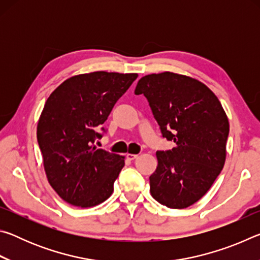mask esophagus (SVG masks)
<instances>
[{
  "instance_id": "1",
  "label": "esophagus",
  "mask_w": 260,
  "mask_h": 260,
  "mask_svg": "<svg viewBox=\"0 0 260 260\" xmlns=\"http://www.w3.org/2000/svg\"><path fill=\"white\" fill-rule=\"evenodd\" d=\"M126 157H127V159L134 160V159H136V158L139 157V155H134V153H127Z\"/></svg>"
}]
</instances>
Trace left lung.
Here are the masks:
<instances>
[{"mask_svg":"<svg viewBox=\"0 0 260 260\" xmlns=\"http://www.w3.org/2000/svg\"><path fill=\"white\" fill-rule=\"evenodd\" d=\"M134 93L146 96L162 136L175 143L156 152L151 196L170 209L188 208L209 191L225 165V110L203 82L169 71L142 77Z\"/></svg>","mask_w":260,"mask_h":260,"instance_id":"obj_1","label":"left lung"}]
</instances>
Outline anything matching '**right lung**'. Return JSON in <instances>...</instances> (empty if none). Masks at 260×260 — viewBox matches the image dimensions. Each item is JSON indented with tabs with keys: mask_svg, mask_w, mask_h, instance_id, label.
Here are the masks:
<instances>
[{
	"mask_svg": "<svg viewBox=\"0 0 260 260\" xmlns=\"http://www.w3.org/2000/svg\"><path fill=\"white\" fill-rule=\"evenodd\" d=\"M136 78L138 73L78 74L48 98L38 121V142L48 181L67 203L91 208L113 192L125 157L98 149L94 141Z\"/></svg>",
	"mask_w": 260,
	"mask_h": 260,
	"instance_id": "1",
	"label": "right lung"
}]
</instances>
